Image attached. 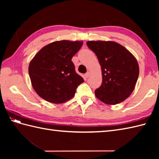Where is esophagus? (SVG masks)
Instances as JSON below:
<instances>
[{
    "mask_svg": "<svg viewBox=\"0 0 159 159\" xmlns=\"http://www.w3.org/2000/svg\"><path fill=\"white\" fill-rule=\"evenodd\" d=\"M85 77H86V78H89V76H90V72H87V73L85 74Z\"/></svg>",
    "mask_w": 159,
    "mask_h": 159,
    "instance_id": "obj_1",
    "label": "esophagus"
}]
</instances>
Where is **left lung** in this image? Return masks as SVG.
Instances as JSON below:
<instances>
[{
  "instance_id": "1",
  "label": "left lung",
  "mask_w": 159,
  "mask_h": 159,
  "mask_svg": "<svg viewBox=\"0 0 159 159\" xmlns=\"http://www.w3.org/2000/svg\"><path fill=\"white\" fill-rule=\"evenodd\" d=\"M102 70V83L95 95L107 104H117L133 92L139 76V64L129 50L112 41H88Z\"/></svg>"
}]
</instances>
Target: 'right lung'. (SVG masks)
<instances>
[{"instance_id": "add662e5", "label": "right lung", "mask_w": 159, "mask_h": 159, "mask_svg": "<svg viewBox=\"0 0 159 159\" xmlns=\"http://www.w3.org/2000/svg\"><path fill=\"white\" fill-rule=\"evenodd\" d=\"M83 43L69 40L54 42L43 47L31 61L29 74L33 88L43 100L60 104L75 95L84 80L76 72L72 58Z\"/></svg>"}]
</instances>
